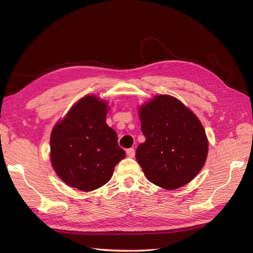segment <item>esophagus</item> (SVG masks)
I'll list each match as a JSON object with an SVG mask.
<instances>
[{"mask_svg": "<svg viewBox=\"0 0 253 253\" xmlns=\"http://www.w3.org/2000/svg\"><path fill=\"white\" fill-rule=\"evenodd\" d=\"M126 155H127L128 157H134V156H135V150H134L133 148L127 149V150H126Z\"/></svg>", "mask_w": 253, "mask_h": 253, "instance_id": "1", "label": "esophagus"}]
</instances>
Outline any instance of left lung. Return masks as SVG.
Here are the masks:
<instances>
[{
    "mask_svg": "<svg viewBox=\"0 0 253 253\" xmlns=\"http://www.w3.org/2000/svg\"><path fill=\"white\" fill-rule=\"evenodd\" d=\"M145 141L136 159L152 183L167 190L187 185L200 173L208 155L202 122L178 99L158 95L139 108Z\"/></svg>",
    "mask_w": 253,
    "mask_h": 253,
    "instance_id": "8db88e82",
    "label": "left lung"
}]
</instances>
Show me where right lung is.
Wrapping results in <instances>:
<instances>
[{"instance_id": "add662e5", "label": "right lung", "mask_w": 253, "mask_h": 253, "mask_svg": "<svg viewBox=\"0 0 253 253\" xmlns=\"http://www.w3.org/2000/svg\"><path fill=\"white\" fill-rule=\"evenodd\" d=\"M109 106L95 95L76 102L50 135V162L66 185L88 192L108 182L126 157L117 134L106 125Z\"/></svg>"}]
</instances>
